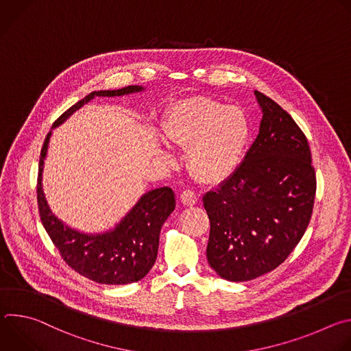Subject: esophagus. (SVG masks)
<instances>
[{"mask_svg": "<svg viewBox=\"0 0 351 351\" xmlns=\"http://www.w3.org/2000/svg\"><path fill=\"white\" fill-rule=\"evenodd\" d=\"M180 199H182V203L184 206L191 207V206H194L197 203V194L194 191H191V190H184L180 194Z\"/></svg>", "mask_w": 351, "mask_h": 351, "instance_id": "esophagus-1", "label": "esophagus"}]
</instances>
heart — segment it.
<instances>
[{"label":"heart","mask_w":351,"mask_h":351,"mask_svg":"<svg viewBox=\"0 0 351 351\" xmlns=\"http://www.w3.org/2000/svg\"><path fill=\"white\" fill-rule=\"evenodd\" d=\"M161 129L168 141L187 149V167L204 183H221L240 167L252 134L247 114L208 97H191L165 112ZM169 160V156H165Z\"/></svg>","instance_id":"heart-1"}]
</instances>
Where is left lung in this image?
Here are the masks:
<instances>
[{
	"label": "left lung",
	"instance_id": "left-lung-1",
	"mask_svg": "<svg viewBox=\"0 0 351 351\" xmlns=\"http://www.w3.org/2000/svg\"><path fill=\"white\" fill-rule=\"evenodd\" d=\"M254 94L264 114L260 133L237 171L203 197L211 223L207 260L232 282L256 279L289 257L317 191L306 134L274 99Z\"/></svg>",
	"mask_w": 351,
	"mask_h": 351
}]
</instances>
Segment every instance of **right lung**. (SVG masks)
<instances>
[{
  "instance_id": "1",
  "label": "right lung",
  "mask_w": 351,
  "mask_h": 351,
  "mask_svg": "<svg viewBox=\"0 0 351 351\" xmlns=\"http://www.w3.org/2000/svg\"><path fill=\"white\" fill-rule=\"evenodd\" d=\"M141 90L140 86H128L119 90L93 91L66 110L53 128L61 125L94 97H115ZM49 137L51 132H48L40 154L37 203L43 226L61 257L73 271L97 283L126 285L143 279L157 260L161 228L176 206L172 189L160 187L145 193L114 230L101 234L73 230L51 213L43 191L41 178Z\"/></svg>"
}]
</instances>
